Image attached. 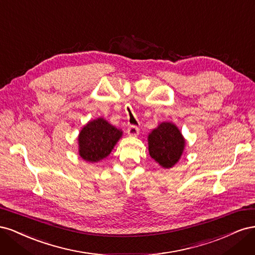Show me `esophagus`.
<instances>
[{"mask_svg": "<svg viewBox=\"0 0 255 255\" xmlns=\"http://www.w3.org/2000/svg\"><path fill=\"white\" fill-rule=\"evenodd\" d=\"M128 134L129 136H137L139 134V128H138L136 126H129L128 128Z\"/></svg>", "mask_w": 255, "mask_h": 255, "instance_id": "1", "label": "esophagus"}]
</instances>
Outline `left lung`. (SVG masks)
Listing matches in <instances>:
<instances>
[{
  "label": "left lung",
  "mask_w": 255,
  "mask_h": 255,
  "mask_svg": "<svg viewBox=\"0 0 255 255\" xmlns=\"http://www.w3.org/2000/svg\"><path fill=\"white\" fill-rule=\"evenodd\" d=\"M149 153L164 168H171L180 159L185 140L172 123L164 122L149 135Z\"/></svg>",
  "instance_id": "obj_1"
}]
</instances>
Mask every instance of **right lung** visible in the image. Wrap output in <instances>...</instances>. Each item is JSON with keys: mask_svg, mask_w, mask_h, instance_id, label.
I'll list each match as a JSON object with an SVG mask.
<instances>
[{"mask_svg": "<svg viewBox=\"0 0 255 255\" xmlns=\"http://www.w3.org/2000/svg\"><path fill=\"white\" fill-rule=\"evenodd\" d=\"M121 135V130L102 118L90 121L84 127L79 136L81 157L91 163L105 158L109 156Z\"/></svg>", "mask_w": 255, "mask_h": 255, "instance_id": "add662e5", "label": "right lung"}]
</instances>
